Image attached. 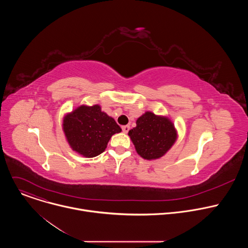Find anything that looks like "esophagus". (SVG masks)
Wrapping results in <instances>:
<instances>
[{
  "instance_id": "1",
  "label": "esophagus",
  "mask_w": 248,
  "mask_h": 248,
  "mask_svg": "<svg viewBox=\"0 0 248 248\" xmlns=\"http://www.w3.org/2000/svg\"><path fill=\"white\" fill-rule=\"evenodd\" d=\"M122 129H123V131H124V133H127V132L129 131V129H130V126H129V125H124V126L122 127Z\"/></svg>"
}]
</instances>
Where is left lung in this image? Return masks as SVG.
<instances>
[{
  "label": "left lung",
  "instance_id": "left-lung-1",
  "mask_svg": "<svg viewBox=\"0 0 248 248\" xmlns=\"http://www.w3.org/2000/svg\"><path fill=\"white\" fill-rule=\"evenodd\" d=\"M136 152L143 159L155 160L164 156L175 142L178 133L171 121L164 116L146 112L128 131Z\"/></svg>",
  "mask_w": 248,
  "mask_h": 248
}]
</instances>
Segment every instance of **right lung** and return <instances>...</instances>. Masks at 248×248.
<instances>
[{
  "label": "right lung",
  "mask_w": 248,
  "mask_h": 248,
  "mask_svg": "<svg viewBox=\"0 0 248 248\" xmlns=\"http://www.w3.org/2000/svg\"><path fill=\"white\" fill-rule=\"evenodd\" d=\"M62 129L70 148L87 158L103 153L111 137L122 131L112 117L101 111L99 105H81L65 115Z\"/></svg>",
  "instance_id": "right-lung-1"
}]
</instances>
